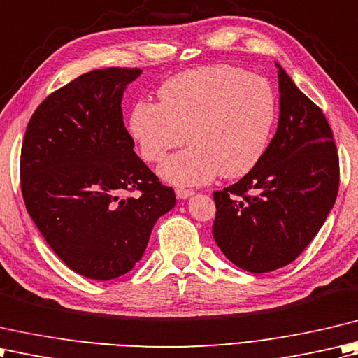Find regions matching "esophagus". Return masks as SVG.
Here are the masks:
<instances>
[{"label":"esophagus","mask_w":358,"mask_h":358,"mask_svg":"<svg viewBox=\"0 0 358 358\" xmlns=\"http://www.w3.org/2000/svg\"><path fill=\"white\" fill-rule=\"evenodd\" d=\"M194 192L193 189H184V188H176V196L178 199H187L189 196H193Z\"/></svg>","instance_id":"esophagus-1"}]
</instances>
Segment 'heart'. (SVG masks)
Instances as JSON below:
<instances>
[{"label": "heart", "instance_id": "obj_1", "mask_svg": "<svg viewBox=\"0 0 358 358\" xmlns=\"http://www.w3.org/2000/svg\"><path fill=\"white\" fill-rule=\"evenodd\" d=\"M159 100L137 101L129 134L150 164L164 160L188 137L192 147L159 169L164 180L182 187L208 184L220 173H249L264 155L276 119L271 83L230 64L182 72L160 86Z\"/></svg>", "mask_w": 358, "mask_h": 358}]
</instances>
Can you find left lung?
<instances>
[{
	"label": "left lung",
	"mask_w": 358,
	"mask_h": 358,
	"mask_svg": "<svg viewBox=\"0 0 358 358\" xmlns=\"http://www.w3.org/2000/svg\"><path fill=\"white\" fill-rule=\"evenodd\" d=\"M278 128L243 179L215 192L213 238L252 273L290 264L322 229L338 193L340 169L324 114L278 63Z\"/></svg>",
	"instance_id": "obj_1"
}]
</instances>
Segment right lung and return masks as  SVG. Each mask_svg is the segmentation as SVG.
<instances>
[{
	"label": "right lung",
	"instance_id": "1",
	"mask_svg": "<svg viewBox=\"0 0 358 358\" xmlns=\"http://www.w3.org/2000/svg\"><path fill=\"white\" fill-rule=\"evenodd\" d=\"M137 68L96 69L48 96L27 123L20 178L27 213L57 257L91 280L125 275L176 206L134 152L122 99ZM127 191L137 196L122 199Z\"/></svg>",
	"mask_w": 358,
	"mask_h": 358
}]
</instances>
